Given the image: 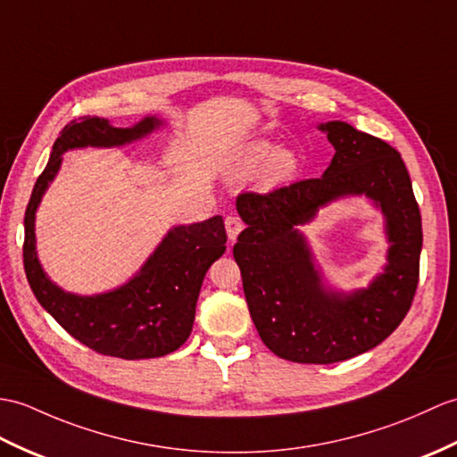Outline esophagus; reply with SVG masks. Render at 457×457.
<instances>
[{
  "label": "esophagus",
  "instance_id": "34e87169",
  "mask_svg": "<svg viewBox=\"0 0 457 457\" xmlns=\"http://www.w3.org/2000/svg\"><path fill=\"white\" fill-rule=\"evenodd\" d=\"M241 229H243V224H241L239 218H236V216H228L226 218V231H228V237H229L231 245H233V243H236Z\"/></svg>",
  "mask_w": 457,
  "mask_h": 457
}]
</instances>
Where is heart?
<instances>
[{"instance_id": "1", "label": "heart", "mask_w": 457, "mask_h": 457, "mask_svg": "<svg viewBox=\"0 0 457 457\" xmlns=\"http://www.w3.org/2000/svg\"><path fill=\"white\" fill-rule=\"evenodd\" d=\"M300 173V155L288 145H277L267 137L239 144L228 162V175L247 180L257 175L264 188H278Z\"/></svg>"}]
</instances>
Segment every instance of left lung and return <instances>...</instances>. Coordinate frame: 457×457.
Here are the masks:
<instances>
[{"label":"left lung","mask_w":457,"mask_h":457,"mask_svg":"<svg viewBox=\"0 0 457 457\" xmlns=\"http://www.w3.org/2000/svg\"><path fill=\"white\" fill-rule=\"evenodd\" d=\"M317 130L335 147L320 179L236 203L247 228L233 257L251 320L274 354L298 364L343 362L386 341L411 307L422 249L420 212L399 152L343 120ZM341 197H366L385 218L386 264L364 289L328 283L299 229Z\"/></svg>","instance_id":"1"}]
</instances>
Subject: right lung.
I'll return each instance as SVG.
<instances>
[{
  "mask_svg": "<svg viewBox=\"0 0 457 457\" xmlns=\"http://www.w3.org/2000/svg\"><path fill=\"white\" fill-rule=\"evenodd\" d=\"M162 129L165 120L155 114L144 116L129 129H116L99 116L66 126L52 145L25 212L23 261L38 303L85 346L124 360L159 358L185 345L193 331L200 286L212 262L226 253L224 220L214 216L173 226L129 280L99 294H76L63 290L42 267L37 251V212L60 173L66 152L124 147Z\"/></svg>",
  "mask_w": 457,
  "mask_h": 457,
  "instance_id": "right-lung-1",
  "label": "right lung"
}]
</instances>
